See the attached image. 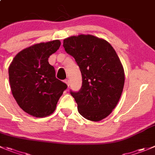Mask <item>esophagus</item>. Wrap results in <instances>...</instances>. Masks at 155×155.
<instances>
[{
    "label": "esophagus",
    "mask_w": 155,
    "mask_h": 155,
    "mask_svg": "<svg viewBox=\"0 0 155 155\" xmlns=\"http://www.w3.org/2000/svg\"><path fill=\"white\" fill-rule=\"evenodd\" d=\"M64 82H65L66 84L68 85V87H69V85H70V81H69L68 79H66V80H64Z\"/></svg>",
    "instance_id": "esophagus-1"
}]
</instances>
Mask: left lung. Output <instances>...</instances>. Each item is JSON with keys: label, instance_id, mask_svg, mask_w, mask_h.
Here are the masks:
<instances>
[{"label": "left lung", "instance_id": "left-lung-1", "mask_svg": "<svg viewBox=\"0 0 155 155\" xmlns=\"http://www.w3.org/2000/svg\"><path fill=\"white\" fill-rule=\"evenodd\" d=\"M63 46L81 72V88L71 91L79 113L88 120H102L113 112L123 93L125 74L120 59L107 41L92 35L71 36L64 39Z\"/></svg>", "mask_w": 155, "mask_h": 155}]
</instances>
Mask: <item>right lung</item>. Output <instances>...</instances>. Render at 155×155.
<instances>
[{"mask_svg":"<svg viewBox=\"0 0 155 155\" xmlns=\"http://www.w3.org/2000/svg\"><path fill=\"white\" fill-rule=\"evenodd\" d=\"M53 40L35 44L20 51L9 66V81L19 107L35 117L53 113L67 84L56 78L48 58L59 48Z\"/></svg>","mask_w":155,"mask_h":155,"instance_id":"obj_1","label":"right lung"}]
</instances>
